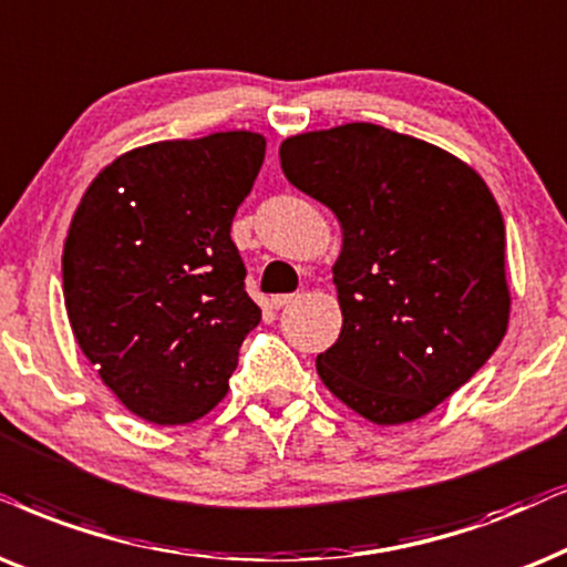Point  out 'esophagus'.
Listing matches in <instances>:
<instances>
[{
	"instance_id": "obj_1",
	"label": "esophagus",
	"mask_w": 567,
	"mask_h": 567,
	"mask_svg": "<svg viewBox=\"0 0 567 567\" xmlns=\"http://www.w3.org/2000/svg\"><path fill=\"white\" fill-rule=\"evenodd\" d=\"M293 301V293H276V297H270V305L276 307V310H281V307L291 305Z\"/></svg>"
}]
</instances>
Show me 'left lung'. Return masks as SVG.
Returning <instances> with one entry per match:
<instances>
[{"instance_id":"1","label":"left lung","mask_w":567,"mask_h":567,"mask_svg":"<svg viewBox=\"0 0 567 567\" xmlns=\"http://www.w3.org/2000/svg\"><path fill=\"white\" fill-rule=\"evenodd\" d=\"M286 179L336 213L338 341L318 357L336 399L374 424L430 414L495 354L508 328L505 224L482 176L380 124L281 143Z\"/></svg>"}]
</instances>
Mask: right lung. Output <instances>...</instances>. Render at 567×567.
Here are the masks:
<instances>
[{"mask_svg":"<svg viewBox=\"0 0 567 567\" xmlns=\"http://www.w3.org/2000/svg\"><path fill=\"white\" fill-rule=\"evenodd\" d=\"M266 158L257 132L124 153L72 218L62 289L72 333L132 414L187 424L229 391L260 322L231 220Z\"/></svg>","mask_w":567,"mask_h":567,"instance_id":"1","label":"right lung"}]
</instances>
